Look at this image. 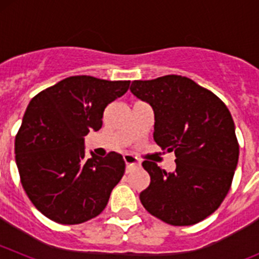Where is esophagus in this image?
<instances>
[{
  "instance_id": "esophagus-1",
  "label": "esophagus",
  "mask_w": 259,
  "mask_h": 259,
  "mask_svg": "<svg viewBox=\"0 0 259 259\" xmlns=\"http://www.w3.org/2000/svg\"><path fill=\"white\" fill-rule=\"evenodd\" d=\"M123 158H124V162H125V164H127V168H125V171H127V172H131L132 167L140 166V162H139V159H137L136 157H134V155L125 154Z\"/></svg>"
}]
</instances>
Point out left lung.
<instances>
[{"mask_svg":"<svg viewBox=\"0 0 259 259\" xmlns=\"http://www.w3.org/2000/svg\"><path fill=\"white\" fill-rule=\"evenodd\" d=\"M131 92L154 111V141L175 152L176 168L166 172L144 161L149 187L140 201L155 218L192 226L221 206L239 161L230 110L212 92L179 75L135 80Z\"/></svg>","mask_w":259,"mask_h":259,"instance_id":"8db88e82","label":"left lung"}]
</instances>
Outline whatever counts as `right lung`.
<instances>
[{"mask_svg":"<svg viewBox=\"0 0 259 259\" xmlns=\"http://www.w3.org/2000/svg\"><path fill=\"white\" fill-rule=\"evenodd\" d=\"M128 88L127 80L80 75L31 100L15 137V161L27 196L47 218L79 224L106 207L125 163L115 152L88 158L84 137L102 127L105 107Z\"/></svg>","mask_w":259,"mask_h":259,"instance_id":"obj_1","label":"right lung"}]
</instances>
